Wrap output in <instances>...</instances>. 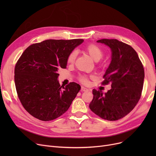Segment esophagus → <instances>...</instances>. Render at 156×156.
<instances>
[{
    "mask_svg": "<svg viewBox=\"0 0 156 156\" xmlns=\"http://www.w3.org/2000/svg\"><path fill=\"white\" fill-rule=\"evenodd\" d=\"M81 91H83V92H87V91H88V89L85 87H81Z\"/></svg>",
    "mask_w": 156,
    "mask_h": 156,
    "instance_id": "1",
    "label": "esophagus"
}]
</instances>
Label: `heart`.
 I'll return each mask as SVG.
<instances>
[{
    "label": "heart",
    "instance_id": "obj_1",
    "mask_svg": "<svg viewBox=\"0 0 156 156\" xmlns=\"http://www.w3.org/2000/svg\"><path fill=\"white\" fill-rule=\"evenodd\" d=\"M85 51L87 52V54L91 57V58L96 62L100 61L103 56V52L102 51V49L99 46H97L95 44H91L88 45L85 48ZM76 56L77 52L76 51H72L68 57V63L73 64L76 60ZM80 80L84 83H87L88 81V78L86 76H81Z\"/></svg>",
    "mask_w": 156,
    "mask_h": 156
}]
</instances>
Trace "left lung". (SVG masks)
I'll use <instances>...</instances> for the list:
<instances>
[{
	"mask_svg": "<svg viewBox=\"0 0 156 156\" xmlns=\"http://www.w3.org/2000/svg\"><path fill=\"white\" fill-rule=\"evenodd\" d=\"M97 42L111 49V61L103 83H111V89L106 93L94 89L89 108L102 119L116 121L132 111L140 99L144 69L137 53L130 45L116 39H101Z\"/></svg>",
	"mask_w": 156,
	"mask_h": 156,
	"instance_id": "1",
	"label": "left lung"
}]
</instances>
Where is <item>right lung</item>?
<instances>
[{
    "label": "right lung",
    "instance_id": "add662e5",
    "mask_svg": "<svg viewBox=\"0 0 156 156\" xmlns=\"http://www.w3.org/2000/svg\"><path fill=\"white\" fill-rule=\"evenodd\" d=\"M83 39L47 40L29 46L16 64L14 82L19 99L31 116L47 121L67 111L81 89L72 82L60 85L59 68H66L69 54Z\"/></svg>",
    "mask_w": 156,
    "mask_h": 156
}]
</instances>
